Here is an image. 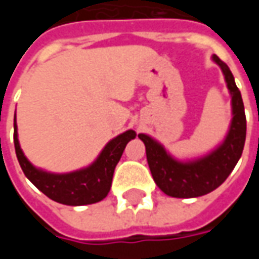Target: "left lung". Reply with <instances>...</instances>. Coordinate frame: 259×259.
<instances>
[{"label":"left lung","mask_w":259,"mask_h":259,"mask_svg":"<svg viewBox=\"0 0 259 259\" xmlns=\"http://www.w3.org/2000/svg\"><path fill=\"white\" fill-rule=\"evenodd\" d=\"M212 58L222 69L228 89L232 94L233 119L222 146L197 161L179 162L170 157L159 143L147 135H139V139L146 146L147 162L152 178L158 187L170 197L193 198L213 191L228 179L244 148L247 120L241 94L228 65L217 55Z\"/></svg>","instance_id":"8db88e82"}]
</instances>
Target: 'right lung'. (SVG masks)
Here are the masks:
<instances>
[{"label": "right lung", "instance_id": "obj_1", "mask_svg": "<svg viewBox=\"0 0 259 259\" xmlns=\"http://www.w3.org/2000/svg\"><path fill=\"white\" fill-rule=\"evenodd\" d=\"M16 129V119H14L15 151L25 176L48 198L65 205H87L104 200L111 190L113 170L124 147L136 137L135 130H127L109 141L89 168L72 174L54 175L34 168L27 161L20 150Z\"/></svg>", "mask_w": 259, "mask_h": 259}]
</instances>
